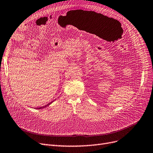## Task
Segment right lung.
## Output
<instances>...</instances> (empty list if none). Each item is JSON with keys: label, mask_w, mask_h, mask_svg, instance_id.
I'll return each mask as SVG.
<instances>
[{"label": "right lung", "mask_w": 153, "mask_h": 153, "mask_svg": "<svg viewBox=\"0 0 153 153\" xmlns=\"http://www.w3.org/2000/svg\"><path fill=\"white\" fill-rule=\"evenodd\" d=\"M52 102H53V101H52ZM52 102H51L50 103H48V104H47V105H46V106H43V107H42V108H45V107H46L47 106H48V105H49L50 104H51V103H52ZM40 108H42V107H39V108H38V109H40Z\"/></svg>", "instance_id": "add662e5"}]
</instances>
